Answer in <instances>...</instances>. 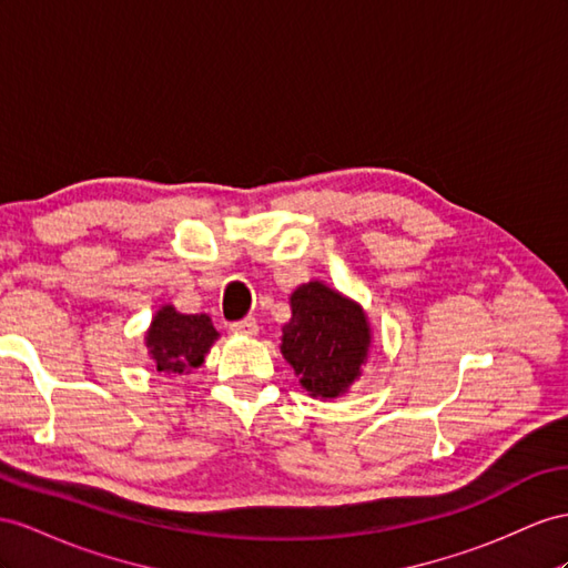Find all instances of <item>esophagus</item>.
Returning <instances> with one entry per match:
<instances>
[{
    "label": "esophagus",
    "instance_id": "esophagus-1",
    "mask_svg": "<svg viewBox=\"0 0 568 568\" xmlns=\"http://www.w3.org/2000/svg\"><path fill=\"white\" fill-rule=\"evenodd\" d=\"M230 331L232 333H242V336H254V333H256V318L254 316H244L242 322H232Z\"/></svg>",
    "mask_w": 568,
    "mask_h": 568
}]
</instances>
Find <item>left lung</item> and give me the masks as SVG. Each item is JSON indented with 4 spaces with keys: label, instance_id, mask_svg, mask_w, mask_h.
Masks as SVG:
<instances>
[{
    "label": "left lung",
    "instance_id": "left-lung-1",
    "mask_svg": "<svg viewBox=\"0 0 568 568\" xmlns=\"http://www.w3.org/2000/svg\"><path fill=\"white\" fill-rule=\"evenodd\" d=\"M293 318L283 326V357L293 365L312 398L347 394L369 357L372 328L365 310L322 281L290 295Z\"/></svg>",
    "mask_w": 568,
    "mask_h": 568
}]
</instances>
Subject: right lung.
<instances>
[{"label": "right lung", "instance_id": "1", "mask_svg": "<svg viewBox=\"0 0 568 568\" xmlns=\"http://www.w3.org/2000/svg\"><path fill=\"white\" fill-rule=\"evenodd\" d=\"M217 336L221 333L206 314H180L172 304H163L145 331V347L158 372L180 376L203 365Z\"/></svg>", "mask_w": 568, "mask_h": 568}]
</instances>
